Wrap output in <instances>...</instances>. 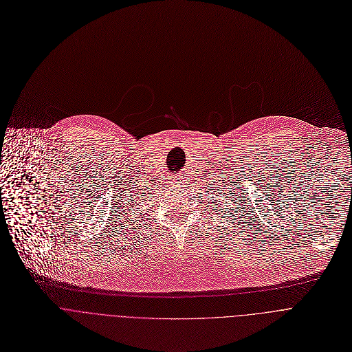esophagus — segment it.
I'll list each match as a JSON object with an SVG mask.
<instances>
[{"label": "esophagus", "instance_id": "esophagus-1", "mask_svg": "<svg viewBox=\"0 0 352 352\" xmlns=\"http://www.w3.org/2000/svg\"><path fill=\"white\" fill-rule=\"evenodd\" d=\"M184 177H174V182L175 184H184Z\"/></svg>", "mask_w": 352, "mask_h": 352}]
</instances>
